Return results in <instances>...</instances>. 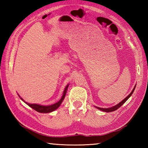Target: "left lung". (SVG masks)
I'll return each instance as SVG.
<instances>
[{
	"mask_svg": "<svg viewBox=\"0 0 148 148\" xmlns=\"http://www.w3.org/2000/svg\"><path fill=\"white\" fill-rule=\"evenodd\" d=\"M136 87V86H135ZM135 87H134V89H133V90H132V92H131V93H130L128 96H127L126 98H125L124 100H123V101L121 102H119V103L118 104H117V105H116V106H113V107H111V108H99V107H97V108H98L99 110H102V111H103V112H113V111H115V110H117L119 108H120L121 107L123 104L125 102H126L127 100L129 99V98L132 95V92H134V89H135Z\"/></svg>",
	"mask_w": 148,
	"mask_h": 148,
	"instance_id": "obj_1",
	"label": "left lung"
}]
</instances>
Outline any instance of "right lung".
Masks as SVG:
<instances>
[{
  "mask_svg": "<svg viewBox=\"0 0 148 148\" xmlns=\"http://www.w3.org/2000/svg\"><path fill=\"white\" fill-rule=\"evenodd\" d=\"M68 87H69V85H67L66 87H65L64 91L63 92V95H62L61 100H60L59 102H57V103H55L54 104L50 105V106H42V105H39V104H29V103H27V102H25L27 105H29L30 107H31L32 109L35 110L36 111L38 112H40V113H49V112H51L54 111L55 110H56L57 108H59V106L62 103V101H63V99H64L65 95H66ZM21 99L22 100V101H23V100L21 98Z\"/></svg>",
  "mask_w": 148,
  "mask_h": 148,
  "instance_id": "1",
  "label": "right lung"
}]
</instances>
